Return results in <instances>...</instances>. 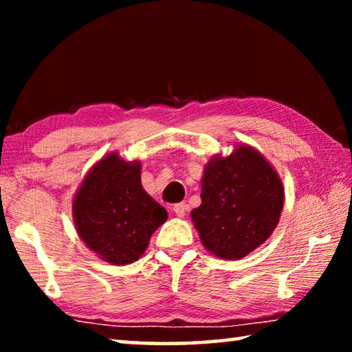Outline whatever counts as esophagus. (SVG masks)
I'll return each mask as SVG.
<instances>
[{
    "label": "esophagus",
    "mask_w": 352,
    "mask_h": 352,
    "mask_svg": "<svg viewBox=\"0 0 352 352\" xmlns=\"http://www.w3.org/2000/svg\"><path fill=\"white\" fill-rule=\"evenodd\" d=\"M172 210H174L177 217H184V216H186V211H188V205L186 204H177V205H174Z\"/></svg>",
    "instance_id": "esophagus-1"
}]
</instances>
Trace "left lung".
Segmentation results:
<instances>
[{"label": "left lung", "instance_id": "obj_1", "mask_svg": "<svg viewBox=\"0 0 352 352\" xmlns=\"http://www.w3.org/2000/svg\"><path fill=\"white\" fill-rule=\"evenodd\" d=\"M201 204L190 211L204 247L220 259L245 258L275 231L284 206V186L259 151L237 144L205 166Z\"/></svg>", "mask_w": 352, "mask_h": 352}]
</instances>
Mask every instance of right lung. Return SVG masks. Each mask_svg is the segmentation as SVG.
<instances>
[{"label": "right lung", "mask_w": 352, "mask_h": 352, "mask_svg": "<svg viewBox=\"0 0 352 352\" xmlns=\"http://www.w3.org/2000/svg\"><path fill=\"white\" fill-rule=\"evenodd\" d=\"M168 212L141 184V162L118 152L87 172L73 199V222L83 243L115 265L138 261Z\"/></svg>", "instance_id": "right-lung-1"}]
</instances>
